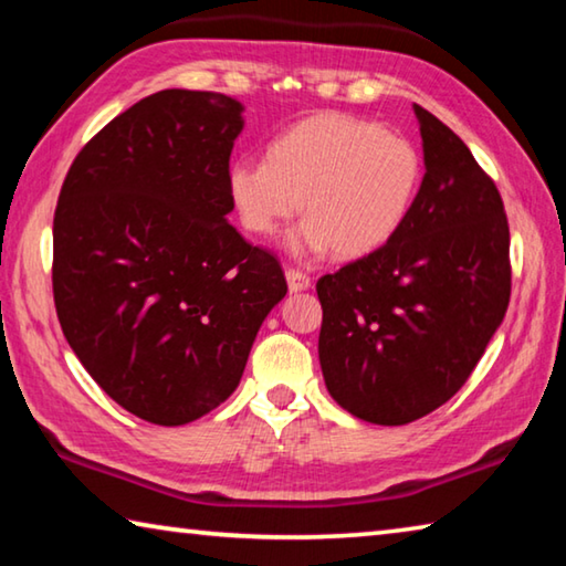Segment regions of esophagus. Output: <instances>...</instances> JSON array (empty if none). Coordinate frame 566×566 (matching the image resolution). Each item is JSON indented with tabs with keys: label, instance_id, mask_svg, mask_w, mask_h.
Here are the masks:
<instances>
[{
	"label": "esophagus",
	"instance_id": "34e87169",
	"mask_svg": "<svg viewBox=\"0 0 566 566\" xmlns=\"http://www.w3.org/2000/svg\"><path fill=\"white\" fill-rule=\"evenodd\" d=\"M286 284H290V292H302V290H310L312 280L300 270H286Z\"/></svg>",
	"mask_w": 566,
	"mask_h": 566
}]
</instances>
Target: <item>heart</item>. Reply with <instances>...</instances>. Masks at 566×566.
I'll return each instance as SVG.
<instances>
[{
	"mask_svg": "<svg viewBox=\"0 0 566 566\" xmlns=\"http://www.w3.org/2000/svg\"><path fill=\"white\" fill-rule=\"evenodd\" d=\"M424 161L407 137L349 114H317L270 145V161L242 157L229 167V195L247 232L272 237L300 212L294 254L332 252L359 260L407 222Z\"/></svg>",
	"mask_w": 566,
	"mask_h": 566,
	"instance_id": "1",
	"label": "heart"
}]
</instances>
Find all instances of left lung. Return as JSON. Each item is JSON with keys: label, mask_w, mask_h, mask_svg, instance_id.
Returning <instances> with one entry per match:
<instances>
[{"label": "left lung", "mask_w": 566, "mask_h": 566, "mask_svg": "<svg viewBox=\"0 0 566 566\" xmlns=\"http://www.w3.org/2000/svg\"><path fill=\"white\" fill-rule=\"evenodd\" d=\"M424 179L377 252L317 282L319 364L332 399L371 424H409L452 399L510 304L500 189L434 114L415 104Z\"/></svg>", "instance_id": "obj_1"}]
</instances>
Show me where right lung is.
<instances>
[{
	"mask_svg": "<svg viewBox=\"0 0 566 566\" xmlns=\"http://www.w3.org/2000/svg\"><path fill=\"white\" fill-rule=\"evenodd\" d=\"M244 107L219 92L139 99L72 161L54 212V306L92 379L179 427L237 389L286 294L276 256L227 222Z\"/></svg>",
	"mask_w": 566,
	"mask_h": 566,
	"instance_id": "1",
	"label": "right lung"
}]
</instances>
